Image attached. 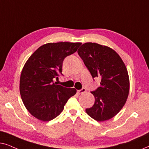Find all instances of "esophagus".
<instances>
[{
  "label": "esophagus",
  "instance_id": "obj_1",
  "mask_svg": "<svg viewBox=\"0 0 149 149\" xmlns=\"http://www.w3.org/2000/svg\"><path fill=\"white\" fill-rule=\"evenodd\" d=\"M85 91H86V89L84 88V87H83V88L80 89V90H77V93H78L79 94H81V93H85Z\"/></svg>",
  "mask_w": 149,
  "mask_h": 149
}]
</instances>
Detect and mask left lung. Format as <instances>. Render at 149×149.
Returning a JSON list of instances; mask_svg holds the SVG:
<instances>
[{
  "label": "left lung",
  "mask_w": 149,
  "mask_h": 149,
  "mask_svg": "<svg viewBox=\"0 0 149 149\" xmlns=\"http://www.w3.org/2000/svg\"><path fill=\"white\" fill-rule=\"evenodd\" d=\"M77 52L93 78L101 79L100 86L91 92L94 104L85 111L97 121L111 119L123 107L129 94L125 65L115 50L95 42L83 44Z\"/></svg>",
  "instance_id": "obj_1"
}]
</instances>
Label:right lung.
<instances>
[{"instance_id": "right-lung-1", "label": "right lung", "mask_w": 149, "mask_h": 149, "mask_svg": "<svg viewBox=\"0 0 149 149\" xmlns=\"http://www.w3.org/2000/svg\"><path fill=\"white\" fill-rule=\"evenodd\" d=\"M81 42H49L38 47L28 58L22 69L19 91L26 109L42 121L55 119L62 113L74 88H66L57 83L62 74L63 61L74 54Z\"/></svg>"}]
</instances>
